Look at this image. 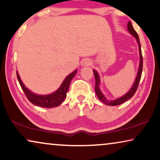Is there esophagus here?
I'll list each match as a JSON object with an SVG mask.
<instances>
[{
    "label": "esophagus",
    "instance_id": "1",
    "mask_svg": "<svg viewBox=\"0 0 160 160\" xmlns=\"http://www.w3.org/2000/svg\"><path fill=\"white\" fill-rule=\"evenodd\" d=\"M91 64V60L89 58H85L82 61V67H86L90 66Z\"/></svg>",
    "mask_w": 160,
    "mask_h": 160
}]
</instances>
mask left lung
<instances>
[{
	"label": "left lung",
	"mask_w": 160,
	"mask_h": 160,
	"mask_svg": "<svg viewBox=\"0 0 160 160\" xmlns=\"http://www.w3.org/2000/svg\"><path fill=\"white\" fill-rule=\"evenodd\" d=\"M128 30L129 31V32L132 35H133L136 39L137 40L138 43V48H139V54H140V63H139V68H138V73H137V76L136 78V80H135V82L132 85V86L131 88L130 89V91L128 92L127 93L125 94L124 96H122V97L117 98L115 100H107L104 96L103 95V93L101 91V90L99 88V84H100V78L99 75L97 72H96L95 69L93 70L94 76H95V80H96V85H95V91L96 95H97L98 98H99V100L101 102H102L103 103H105L106 105H109V106H117V105H120L121 103H124L126 101L130 99V98H132L133 95L136 93L137 91V88H138V86L139 85V82H140L141 80V74H142V69H143V57H142V53H141V43H140V40H139V38L138 35L137 34V32H136V30H134L133 28H132V25L131 24V22L130 21L128 22Z\"/></svg>",
	"instance_id": "8db88e82"
}]
</instances>
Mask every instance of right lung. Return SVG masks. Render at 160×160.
Wrapping results in <instances>:
<instances>
[{"label":"right lung","mask_w":160,"mask_h":160,"mask_svg":"<svg viewBox=\"0 0 160 160\" xmlns=\"http://www.w3.org/2000/svg\"><path fill=\"white\" fill-rule=\"evenodd\" d=\"M77 70L72 72L71 74L67 76L63 81L62 84L58 88V89L54 93L48 94V95H38V94L33 93L30 90L27 88L25 85L23 84L22 81L20 79L19 73L17 72V76L19 80V82L21 85L22 91H24V94L30 102L35 106L41 107L44 108H53L57 107L62 103L65 99L67 96V93L68 91L69 84H70L74 76L77 73Z\"/></svg>","instance_id":"add662e5"}]
</instances>
